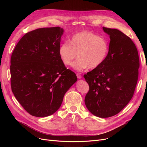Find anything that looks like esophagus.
<instances>
[{
    "mask_svg": "<svg viewBox=\"0 0 147 147\" xmlns=\"http://www.w3.org/2000/svg\"><path fill=\"white\" fill-rule=\"evenodd\" d=\"M76 75H77V77H78V78L79 79H80L82 78V76L80 75V74H79V73H77V74H76Z\"/></svg>",
    "mask_w": 147,
    "mask_h": 147,
    "instance_id": "obj_1",
    "label": "esophagus"
}]
</instances>
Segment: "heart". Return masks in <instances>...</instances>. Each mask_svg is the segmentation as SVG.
<instances>
[{"label":"heart","instance_id":"1","mask_svg":"<svg viewBox=\"0 0 147 147\" xmlns=\"http://www.w3.org/2000/svg\"><path fill=\"white\" fill-rule=\"evenodd\" d=\"M109 45L104 37L88 31L74 34L69 42L62 43L59 48V56L65 65H70L78 54V59L72 64L76 71H82L89 68L101 65L108 55Z\"/></svg>","mask_w":147,"mask_h":147}]
</instances>
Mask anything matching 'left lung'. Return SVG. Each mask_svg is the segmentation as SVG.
<instances>
[{"label":"left lung","mask_w":147,"mask_h":147,"mask_svg":"<svg viewBox=\"0 0 147 147\" xmlns=\"http://www.w3.org/2000/svg\"><path fill=\"white\" fill-rule=\"evenodd\" d=\"M110 38L106 59L84 75L89 86L84 99L95 116L110 117L118 114L132 99L138 79L140 59L130 38L117 29L102 27Z\"/></svg>","instance_id":"8db88e82"}]
</instances>
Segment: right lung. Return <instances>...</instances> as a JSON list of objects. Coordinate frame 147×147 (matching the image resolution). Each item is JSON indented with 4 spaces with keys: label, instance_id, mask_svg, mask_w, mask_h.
I'll return each instance as SVG.
<instances>
[{
    "label": "right lung",
    "instance_id": "obj_1",
    "mask_svg": "<svg viewBox=\"0 0 147 147\" xmlns=\"http://www.w3.org/2000/svg\"><path fill=\"white\" fill-rule=\"evenodd\" d=\"M64 29L41 28L23 36L11 58L13 94L30 114L45 117L55 113L66 92L77 80L59 56Z\"/></svg>",
    "mask_w": 147,
    "mask_h": 147
}]
</instances>
